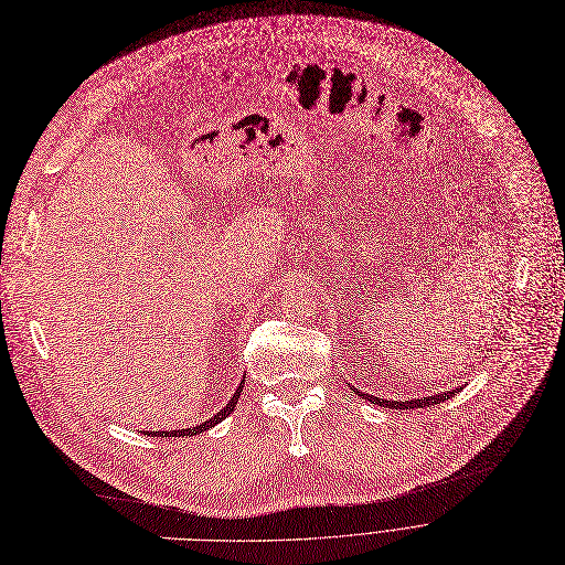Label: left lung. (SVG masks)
<instances>
[{"mask_svg":"<svg viewBox=\"0 0 565 565\" xmlns=\"http://www.w3.org/2000/svg\"><path fill=\"white\" fill-rule=\"evenodd\" d=\"M358 392V390H355ZM459 390H452V392H444V394H435V396H424V398H415V401H405V403H401V401H383V398H379V396H365V394H361V396H365V398H370L372 403H376V405H383V407H394V409H409V407H426V405H435V403H441V401H446V398H450V396H455Z\"/></svg>","mask_w":565,"mask_h":565,"instance_id":"obj_1","label":"left lung"}]
</instances>
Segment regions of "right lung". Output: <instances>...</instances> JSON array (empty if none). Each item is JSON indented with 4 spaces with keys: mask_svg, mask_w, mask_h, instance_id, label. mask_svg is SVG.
Returning a JSON list of instances; mask_svg holds the SVG:
<instances>
[{
    "mask_svg": "<svg viewBox=\"0 0 565 565\" xmlns=\"http://www.w3.org/2000/svg\"><path fill=\"white\" fill-rule=\"evenodd\" d=\"M243 381H241V385H238V390L234 392V396L230 398V403L221 409V413H216L212 419H207L204 424H200V426H195V428H184V430H173V433H158V430H146L143 435H150V437H191V435H198V433H202V430H210V428H214L218 422H223L227 415H232L234 413V407H236V403H238V398H241V392H243Z\"/></svg>",
    "mask_w": 565,
    "mask_h": 565,
    "instance_id": "right-lung-1",
    "label": "right lung"
}]
</instances>
